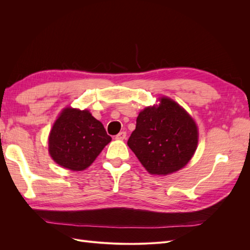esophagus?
<instances>
[{"label":"esophagus","instance_id":"obj_1","mask_svg":"<svg viewBox=\"0 0 250 250\" xmlns=\"http://www.w3.org/2000/svg\"><path fill=\"white\" fill-rule=\"evenodd\" d=\"M117 140H125L126 139V131H120L117 135H116Z\"/></svg>","mask_w":250,"mask_h":250}]
</instances>
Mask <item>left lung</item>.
<instances>
[{
	"instance_id": "obj_1",
	"label": "left lung",
	"mask_w": 250,
	"mask_h": 250,
	"mask_svg": "<svg viewBox=\"0 0 250 250\" xmlns=\"http://www.w3.org/2000/svg\"><path fill=\"white\" fill-rule=\"evenodd\" d=\"M158 101L139 113L127 145L150 174L168 175L190 162L197 148L198 128L178 103L167 97Z\"/></svg>"
}]
</instances>
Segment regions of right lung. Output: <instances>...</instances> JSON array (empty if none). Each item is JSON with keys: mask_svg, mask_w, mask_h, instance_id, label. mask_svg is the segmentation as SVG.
<instances>
[{"mask_svg": "<svg viewBox=\"0 0 250 250\" xmlns=\"http://www.w3.org/2000/svg\"><path fill=\"white\" fill-rule=\"evenodd\" d=\"M110 141L102 123L87 109L66 107L52 127L49 153L62 167L82 171L94 163Z\"/></svg>", "mask_w": 250, "mask_h": 250, "instance_id": "1", "label": "right lung"}]
</instances>
